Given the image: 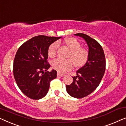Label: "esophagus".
Masks as SVG:
<instances>
[{
  "instance_id": "1",
  "label": "esophagus",
  "mask_w": 126,
  "mask_h": 126,
  "mask_svg": "<svg viewBox=\"0 0 126 126\" xmlns=\"http://www.w3.org/2000/svg\"><path fill=\"white\" fill-rule=\"evenodd\" d=\"M57 76H61V77L65 76L64 75H63V74H61V73H57Z\"/></svg>"
}]
</instances>
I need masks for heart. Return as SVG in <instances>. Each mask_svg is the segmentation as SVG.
<instances>
[{"label": "heart", "instance_id": "obj_1", "mask_svg": "<svg viewBox=\"0 0 126 126\" xmlns=\"http://www.w3.org/2000/svg\"><path fill=\"white\" fill-rule=\"evenodd\" d=\"M70 50L68 58L70 60H63L60 58L55 60L52 63L53 68L60 73H65L73 68V63L77 68L84 66L87 63L89 58V52L87 50L81 47V45L75 38H67L64 40ZM59 43L55 42L51 44L48 48V56L50 57H54L57 54V51Z\"/></svg>", "mask_w": 126, "mask_h": 126}]
</instances>
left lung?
Segmentation results:
<instances>
[{
  "mask_svg": "<svg viewBox=\"0 0 126 126\" xmlns=\"http://www.w3.org/2000/svg\"><path fill=\"white\" fill-rule=\"evenodd\" d=\"M75 35L82 37L88 46L89 58L76 72L71 84L66 85V91L72 97L80 99L95 90L100 83L106 70V58L101 46L95 39L83 33Z\"/></svg>",
  "mask_w": 126,
  "mask_h": 126,
  "instance_id": "left-lung-1",
  "label": "left lung"
}]
</instances>
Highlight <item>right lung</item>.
<instances>
[{"label": "right lung", "instance_id": "right-lung-1", "mask_svg": "<svg viewBox=\"0 0 126 126\" xmlns=\"http://www.w3.org/2000/svg\"><path fill=\"white\" fill-rule=\"evenodd\" d=\"M61 37L38 35L22 44L15 54L13 73L20 91L27 97L39 100L46 95L50 82L57 77V71L47 70L48 48Z\"/></svg>", "mask_w": 126, "mask_h": 126}]
</instances>
